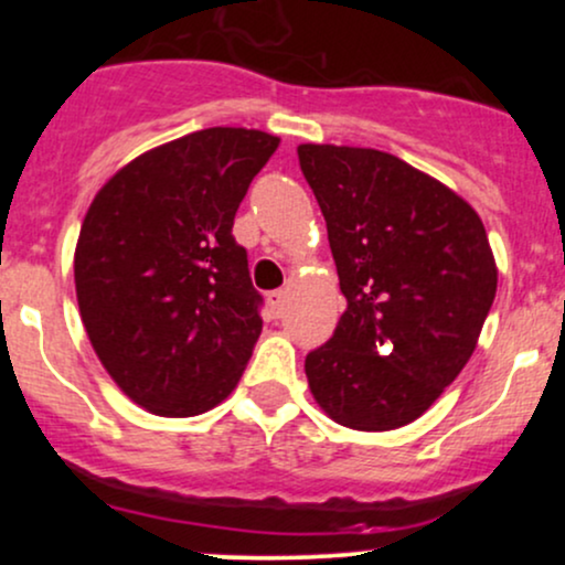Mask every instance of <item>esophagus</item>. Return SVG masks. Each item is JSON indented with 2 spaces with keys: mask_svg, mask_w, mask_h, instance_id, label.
<instances>
[{
  "mask_svg": "<svg viewBox=\"0 0 565 565\" xmlns=\"http://www.w3.org/2000/svg\"><path fill=\"white\" fill-rule=\"evenodd\" d=\"M268 305H270V313L276 316H281L284 313V305H287V291H281V289H276V291H270L268 295Z\"/></svg>",
  "mask_w": 565,
  "mask_h": 565,
  "instance_id": "34e87169",
  "label": "esophagus"
}]
</instances>
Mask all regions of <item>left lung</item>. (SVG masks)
Wrapping results in <instances>:
<instances>
[{"mask_svg": "<svg viewBox=\"0 0 565 565\" xmlns=\"http://www.w3.org/2000/svg\"><path fill=\"white\" fill-rule=\"evenodd\" d=\"M297 157L348 300L305 359L310 393L350 430L404 427L478 345L497 295L489 236L468 201L393 153L302 142Z\"/></svg>", "mask_w": 565, "mask_h": 565, "instance_id": "1", "label": "left lung"}]
</instances>
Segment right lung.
Masks as SVG:
<instances>
[{
  "instance_id": "right-lung-1",
  "label": "right lung",
  "mask_w": 565,
  "mask_h": 565,
  "mask_svg": "<svg viewBox=\"0 0 565 565\" xmlns=\"http://www.w3.org/2000/svg\"><path fill=\"white\" fill-rule=\"evenodd\" d=\"M276 135L210 127L140 153L97 191L74 252L82 323L135 404L196 417L231 395L263 332L233 217Z\"/></svg>"
}]
</instances>
